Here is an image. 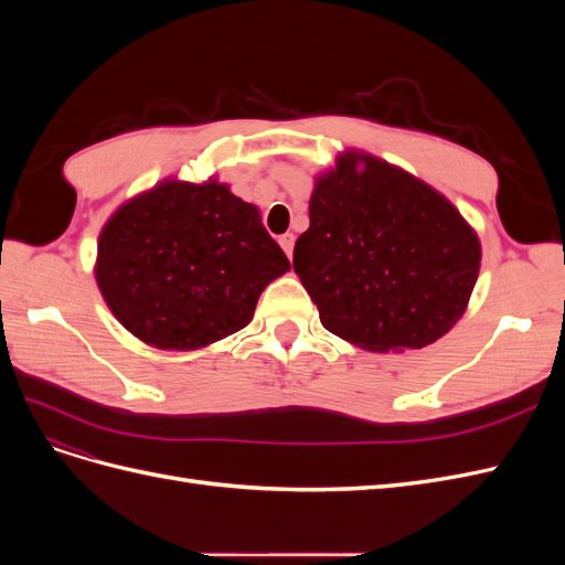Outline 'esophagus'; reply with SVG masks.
I'll return each mask as SVG.
<instances>
[{"instance_id":"obj_1","label":"esophagus","mask_w":565,"mask_h":565,"mask_svg":"<svg viewBox=\"0 0 565 565\" xmlns=\"http://www.w3.org/2000/svg\"><path fill=\"white\" fill-rule=\"evenodd\" d=\"M280 247L285 249L287 256H292V252H295V235L292 233L280 235Z\"/></svg>"}]
</instances>
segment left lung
I'll use <instances>...</instances> for the list:
<instances>
[{
	"instance_id": "1",
	"label": "left lung",
	"mask_w": 565,
	"mask_h": 565,
	"mask_svg": "<svg viewBox=\"0 0 565 565\" xmlns=\"http://www.w3.org/2000/svg\"><path fill=\"white\" fill-rule=\"evenodd\" d=\"M295 273L324 330L372 353L422 349L465 316L481 241L455 204L365 150L316 177Z\"/></svg>"
}]
</instances>
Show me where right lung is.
I'll return each mask as SVG.
<instances>
[{
  "mask_svg": "<svg viewBox=\"0 0 565 565\" xmlns=\"http://www.w3.org/2000/svg\"><path fill=\"white\" fill-rule=\"evenodd\" d=\"M287 270L256 204L216 177H169L110 214L94 278L110 313L143 344L198 351L243 330Z\"/></svg>",
  "mask_w": 565,
  "mask_h": 565,
  "instance_id": "obj_1",
  "label": "right lung"
}]
</instances>
